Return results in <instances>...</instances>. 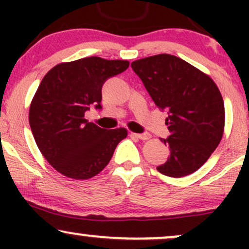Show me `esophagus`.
Returning a JSON list of instances; mask_svg holds the SVG:
<instances>
[{
    "mask_svg": "<svg viewBox=\"0 0 249 249\" xmlns=\"http://www.w3.org/2000/svg\"><path fill=\"white\" fill-rule=\"evenodd\" d=\"M132 136L141 139V141H147V139L151 138V136L148 133H132Z\"/></svg>",
    "mask_w": 249,
    "mask_h": 249,
    "instance_id": "obj_1",
    "label": "esophagus"
}]
</instances>
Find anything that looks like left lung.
Instances as JSON below:
<instances>
[{
  "label": "left lung",
  "instance_id": "8db88e82",
  "mask_svg": "<svg viewBox=\"0 0 249 249\" xmlns=\"http://www.w3.org/2000/svg\"><path fill=\"white\" fill-rule=\"evenodd\" d=\"M154 104L167 111L170 148L159 172L172 178L200 168L224 134V99L213 79L179 57L160 53L131 63Z\"/></svg>",
  "mask_w": 249,
  "mask_h": 249
}]
</instances>
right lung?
<instances>
[{
	"mask_svg": "<svg viewBox=\"0 0 249 249\" xmlns=\"http://www.w3.org/2000/svg\"><path fill=\"white\" fill-rule=\"evenodd\" d=\"M128 65L93 56L57 64L43 77L31 102L29 124L41 153L63 176L92 178L126 138V128H102L84 115L92 105L102 108L103 84Z\"/></svg>",
	"mask_w": 249,
	"mask_h": 249,
	"instance_id": "right-lung-1",
	"label": "right lung"
}]
</instances>
